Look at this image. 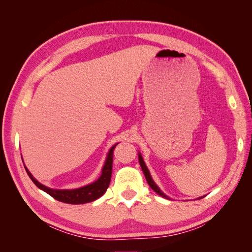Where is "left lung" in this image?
Listing matches in <instances>:
<instances>
[{"label":"left lung","instance_id":"left-lung-1","mask_svg":"<svg viewBox=\"0 0 252 252\" xmlns=\"http://www.w3.org/2000/svg\"><path fill=\"white\" fill-rule=\"evenodd\" d=\"M138 159H139V164H140V167H141V169H143V172H144V175H145V177H146V180H147V182H148V184L150 185V188L156 191L157 193H158L159 196H162V197H164V198H168L167 197L164 192H162V190H160L158 188V185L154 183V181L152 180V178H151V175H150V172H149V170H148V168H147V166H146V164H145V162H144V159H143V158H141V156H140V153H138ZM202 197H200L199 199H201Z\"/></svg>","mask_w":252,"mask_h":252}]
</instances>
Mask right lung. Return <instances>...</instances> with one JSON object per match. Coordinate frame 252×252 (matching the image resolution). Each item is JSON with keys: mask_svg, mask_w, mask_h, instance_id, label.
Wrapping results in <instances>:
<instances>
[{"mask_svg": "<svg viewBox=\"0 0 252 252\" xmlns=\"http://www.w3.org/2000/svg\"><path fill=\"white\" fill-rule=\"evenodd\" d=\"M117 144L114 145L111 150L108 151L106 160L104 163V166L102 168V175L100 178L94 181V183H90L88 185L83 186L80 189H53L47 188L43 184L39 183L37 180L32 176V173L27 168V166H24L25 170H27L29 177L31 178L32 181L37 186L38 189H42L49 193L50 196H52L54 199L59 200L61 202L64 203H70V204H83V203H88L94 201L98 198H100L103 193H104L108 188L109 183H111V178H112V170H113V154L114 149Z\"/></svg>", "mask_w": 252, "mask_h": 252, "instance_id": "obj_1", "label": "right lung"}]
</instances>
